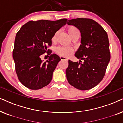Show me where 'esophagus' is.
Returning <instances> with one entry per match:
<instances>
[{
  "label": "esophagus",
  "mask_w": 123,
  "mask_h": 123,
  "mask_svg": "<svg viewBox=\"0 0 123 123\" xmlns=\"http://www.w3.org/2000/svg\"><path fill=\"white\" fill-rule=\"evenodd\" d=\"M60 58L61 60H68V58H66V57H64V56H60Z\"/></svg>",
  "instance_id": "esophagus-1"
}]
</instances>
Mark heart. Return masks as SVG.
Returning <instances> with one entry per match:
<instances>
[{
  "mask_svg": "<svg viewBox=\"0 0 123 123\" xmlns=\"http://www.w3.org/2000/svg\"><path fill=\"white\" fill-rule=\"evenodd\" d=\"M68 32L71 38L73 37V36H76V35H80V32L79 31L78 28L75 27L74 26H70L67 29ZM58 32H56V33L54 35V36L52 38V41H55L56 40L57 35H58ZM56 53L59 55L60 56L67 57L69 56L70 55H71L73 52V49L71 47H65V46H59L56 49Z\"/></svg>",
  "mask_w": 123,
  "mask_h": 123,
  "instance_id": "b5f03b06",
  "label": "heart"
}]
</instances>
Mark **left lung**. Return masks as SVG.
Instances as JSON below:
<instances>
[{
    "mask_svg": "<svg viewBox=\"0 0 123 123\" xmlns=\"http://www.w3.org/2000/svg\"><path fill=\"white\" fill-rule=\"evenodd\" d=\"M68 25L78 28L81 33V45L75 54L79 63L69 60L66 76L70 85L80 90H88L98 85L105 75L110 59L106 32L91 19L69 20ZM82 60L84 63H80Z\"/></svg>",
    "mask_w": 123,
    "mask_h": 123,
    "instance_id": "left-lung-1",
    "label": "left lung"
}]
</instances>
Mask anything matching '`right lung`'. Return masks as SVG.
Returning <instances> with one entry per match:
<instances>
[{
    "mask_svg": "<svg viewBox=\"0 0 123 123\" xmlns=\"http://www.w3.org/2000/svg\"><path fill=\"white\" fill-rule=\"evenodd\" d=\"M67 19L55 21H31L17 33L13 58L19 81L27 88L38 90L49 85L60 58L47 49L54 35L67 23ZM46 52L49 60L43 62L41 55Z\"/></svg>",
    "mask_w": 123,
    "mask_h": 123,
    "instance_id": "add662e5",
    "label": "right lung"
}]
</instances>
